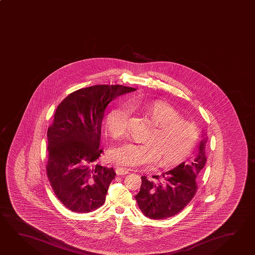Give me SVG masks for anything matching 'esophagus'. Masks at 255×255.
<instances>
[{
    "instance_id": "obj_1",
    "label": "esophagus",
    "mask_w": 255,
    "mask_h": 255,
    "mask_svg": "<svg viewBox=\"0 0 255 255\" xmlns=\"http://www.w3.org/2000/svg\"><path fill=\"white\" fill-rule=\"evenodd\" d=\"M116 173L118 175H127V174L129 173V170L124 168V167H118L116 169Z\"/></svg>"
}]
</instances>
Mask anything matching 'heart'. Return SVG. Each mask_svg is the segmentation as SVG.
<instances>
[{"label": "heart", "mask_w": 255, "mask_h": 255, "mask_svg": "<svg viewBox=\"0 0 255 255\" xmlns=\"http://www.w3.org/2000/svg\"><path fill=\"white\" fill-rule=\"evenodd\" d=\"M136 102H132L135 107ZM145 114L155 123L146 143L128 142L113 150L110 158L122 166L135 167L155 164L171 167L180 164L195 147L199 138L195 126L182 119L173 106L165 101H155L142 106ZM131 109L121 106L110 112L106 128L114 138H121L129 129Z\"/></svg>", "instance_id": "1"}]
</instances>
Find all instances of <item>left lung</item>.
Segmentation results:
<instances>
[{
    "label": "left lung",
    "instance_id": "left-lung-1",
    "mask_svg": "<svg viewBox=\"0 0 255 255\" xmlns=\"http://www.w3.org/2000/svg\"><path fill=\"white\" fill-rule=\"evenodd\" d=\"M202 140L194 162H183L165 174L154 175L155 180L142 176L139 193L135 198L143 215L150 219H166L177 215L195 196L197 191L195 178L206 162L205 143Z\"/></svg>",
    "mask_w": 255,
    "mask_h": 255
}]
</instances>
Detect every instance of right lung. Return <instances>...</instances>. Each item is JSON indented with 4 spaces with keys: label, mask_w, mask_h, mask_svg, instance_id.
<instances>
[{
    "label": "right lung",
    "mask_w": 255,
    "mask_h": 255,
    "mask_svg": "<svg viewBox=\"0 0 255 255\" xmlns=\"http://www.w3.org/2000/svg\"><path fill=\"white\" fill-rule=\"evenodd\" d=\"M135 89L123 85H95L70 93L56 109L47 131V176L57 198L75 213H90L105 203L116 173L95 165L101 125L108 105Z\"/></svg>",
    "instance_id": "add662e5"
}]
</instances>
